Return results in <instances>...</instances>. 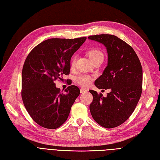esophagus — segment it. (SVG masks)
I'll return each instance as SVG.
<instances>
[{
	"label": "esophagus",
	"instance_id": "1",
	"mask_svg": "<svg viewBox=\"0 0 160 160\" xmlns=\"http://www.w3.org/2000/svg\"><path fill=\"white\" fill-rule=\"evenodd\" d=\"M80 92H81V93H85V92H87V89H84V88H82V89H80Z\"/></svg>",
	"mask_w": 160,
	"mask_h": 160
}]
</instances>
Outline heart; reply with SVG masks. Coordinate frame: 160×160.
<instances>
[{"mask_svg": "<svg viewBox=\"0 0 160 160\" xmlns=\"http://www.w3.org/2000/svg\"><path fill=\"white\" fill-rule=\"evenodd\" d=\"M87 55L89 56V59H91V61H92V60H95L98 58L100 57H102L103 58V54L102 53L99 51L98 49H92L89 50V52H87ZM75 61H76V58L75 57H74L71 61V66L73 67L75 63ZM92 81V79L90 76L87 75H80L79 77H78L76 79V81L78 82V84H79L80 85L82 86H87L89 85L91 82Z\"/></svg>", "mask_w": 160, "mask_h": 160, "instance_id": "b5f03b06", "label": "heart"}]
</instances>
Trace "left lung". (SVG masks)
<instances>
[{
  "label": "left lung",
  "instance_id": "left-lung-1",
  "mask_svg": "<svg viewBox=\"0 0 160 160\" xmlns=\"http://www.w3.org/2000/svg\"><path fill=\"white\" fill-rule=\"evenodd\" d=\"M88 38L107 48V66L95 85L99 89L111 90L106 97L89 91L93 97L90 112L99 125L112 128L130 117L139 101L142 91V65L133 48L116 36L100 34Z\"/></svg>",
  "mask_w": 160,
  "mask_h": 160
}]
</instances>
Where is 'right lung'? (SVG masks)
<instances>
[{"label":"right lung","mask_w":160,"mask_h":160,"mask_svg":"<svg viewBox=\"0 0 160 160\" xmlns=\"http://www.w3.org/2000/svg\"><path fill=\"white\" fill-rule=\"evenodd\" d=\"M51 38L27 56L22 73V98L32 118L43 128L56 129L68 119L80 90L71 85L60 92L54 81L69 74L71 58L86 40Z\"/></svg>","instance_id":"1"}]
</instances>
